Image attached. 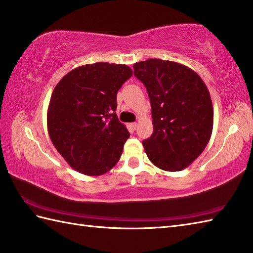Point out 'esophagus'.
I'll use <instances>...</instances> for the list:
<instances>
[{
  "label": "esophagus",
  "instance_id": "esophagus-1",
  "mask_svg": "<svg viewBox=\"0 0 253 253\" xmlns=\"http://www.w3.org/2000/svg\"><path fill=\"white\" fill-rule=\"evenodd\" d=\"M130 126H131L132 130H136V127H137V123H135V122H134V123H131Z\"/></svg>",
  "mask_w": 253,
  "mask_h": 253
}]
</instances>
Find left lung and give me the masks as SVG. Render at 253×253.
<instances>
[{"label": "left lung", "instance_id": "left-lung-1", "mask_svg": "<svg viewBox=\"0 0 253 253\" xmlns=\"http://www.w3.org/2000/svg\"><path fill=\"white\" fill-rule=\"evenodd\" d=\"M146 87L154 132L143 146L156 167L180 171L197 159L212 135L213 105L202 79L177 62L148 59L133 65Z\"/></svg>", "mask_w": 253, "mask_h": 253}]
</instances>
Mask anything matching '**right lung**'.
I'll return each mask as SVG.
<instances>
[{
	"instance_id": "1",
	"label": "right lung",
	"mask_w": 253,
	"mask_h": 253,
	"mask_svg": "<svg viewBox=\"0 0 253 253\" xmlns=\"http://www.w3.org/2000/svg\"><path fill=\"white\" fill-rule=\"evenodd\" d=\"M132 74L127 65L98 62L72 70L56 84L47 113L48 132L76 171L100 176L119 162L130 133L115 112L117 92Z\"/></svg>"
}]
</instances>
